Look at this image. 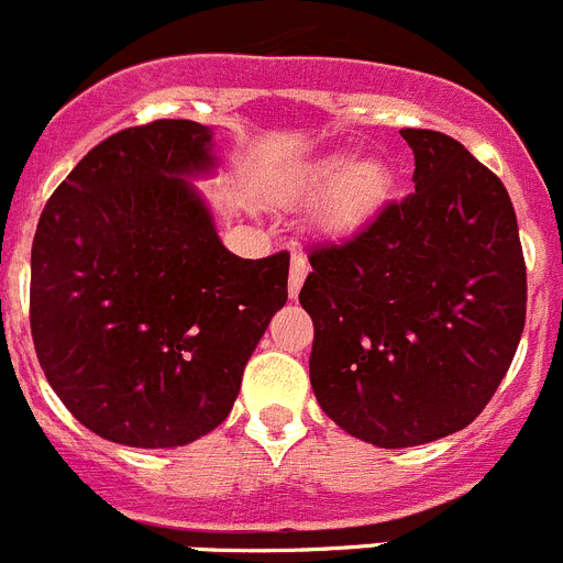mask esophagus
<instances>
[{
    "mask_svg": "<svg viewBox=\"0 0 563 563\" xmlns=\"http://www.w3.org/2000/svg\"><path fill=\"white\" fill-rule=\"evenodd\" d=\"M306 275H308V261L300 255V252H294L291 266H288V297H291V300L300 297V288H302V280H306Z\"/></svg>",
    "mask_w": 563,
    "mask_h": 563,
    "instance_id": "34e87169",
    "label": "esophagus"
}]
</instances>
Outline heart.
Returning <instances> with one entry per match:
<instances>
[{
  "mask_svg": "<svg viewBox=\"0 0 563 563\" xmlns=\"http://www.w3.org/2000/svg\"><path fill=\"white\" fill-rule=\"evenodd\" d=\"M331 187L325 205L319 210V224L328 235L344 238L367 227L376 219L387 199L393 196L395 174L384 159L353 162L344 154L325 156L308 170V185Z\"/></svg>",
  "mask_w": 563,
  "mask_h": 563,
  "instance_id": "heart-1",
  "label": "heart"
}]
</instances>
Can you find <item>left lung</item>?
<instances>
[{
	"label": "left lung",
	"instance_id": "1",
	"mask_svg": "<svg viewBox=\"0 0 563 563\" xmlns=\"http://www.w3.org/2000/svg\"><path fill=\"white\" fill-rule=\"evenodd\" d=\"M415 194L308 255L311 387L328 418L378 449L454 434L514 362L528 277L505 185L457 140L404 129Z\"/></svg>",
	"mask_w": 563,
	"mask_h": 563
}]
</instances>
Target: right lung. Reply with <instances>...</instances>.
<instances>
[{
    "label": "right lung",
    "mask_w": 563,
    "mask_h": 563,
    "mask_svg": "<svg viewBox=\"0 0 563 563\" xmlns=\"http://www.w3.org/2000/svg\"><path fill=\"white\" fill-rule=\"evenodd\" d=\"M210 125L156 120L109 136L44 207L30 331L49 387L89 432L176 449L224 423L246 362L286 306L288 255L221 244L196 179Z\"/></svg>",
    "instance_id": "add662e5"
}]
</instances>
